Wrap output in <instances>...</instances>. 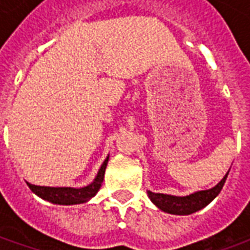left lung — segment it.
Wrapping results in <instances>:
<instances>
[{
	"label": "left lung",
	"instance_id": "1",
	"mask_svg": "<svg viewBox=\"0 0 250 250\" xmlns=\"http://www.w3.org/2000/svg\"><path fill=\"white\" fill-rule=\"evenodd\" d=\"M229 171H230V168H229ZM229 171L225 174V177L221 179L214 188H208V190H199V191L188 194L185 197L171 195V194L152 193L150 190H147V194H148V198L151 199L152 204L165 213L175 215L193 214L195 211L204 209L205 206H208L220 194L221 188L225 185Z\"/></svg>",
	"mask_w": 250,
	"mask_h": 250
}]
</instances>
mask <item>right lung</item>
Listing matches in <instances>:
<instances>
[{
    "mask_svg": "<svg viewBox=\"0 0 250 250\" xmlns=\"http://www.w3.org/2000/svg\"><path fill=\"white\" fill-rule=\"evenodd\" d=\"M109 155L104 159L103 165L99 168L96 177L92 182L84 188H51V186H37V185H32L26 182L29 188L39 195L40 198L45 199L48 202L56 205H77L88 202L89 199L96 195L99 188L103 184L104 173H105V167L108 163Z\"/></svg>",
    "mask_w": 250,
    "mask_h": 250,
    "instance_id": "1",
    "label": "right lung"
}]
</instances>
